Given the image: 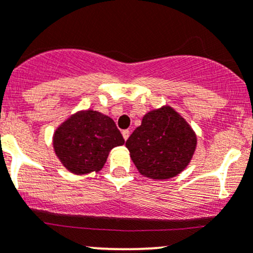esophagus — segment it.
<instances>
[{"instance_id": "esophagus-1", "label": "esophagus", "mask_w": 253, "mask_h": 253, "mask_svg": "<svg viewBox=\"0 0 253 253\" xmlns=\"http://www.w3.org/2000/svg\"><path fill=\"white\" fill-rule=\"evenodd\" d=\"M129 134H131V132H129L128 129H125V131H122V136H124L125 141H127V139H128Z\"/></svg>"}]
</instances>
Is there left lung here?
Wrapping results in <instances>:
<instances>
[{"mask_svg": "<svg viewBox=\"0 0 253 253\" xmlns=\"http://www.w3.org/2000/svg\"><path fill=\"white\" fill-rule=\"evenodd\" d=\"M126 147L139 174L152 180H169L192 160L197 134L181 114L164 105L143 116Z\"/></svg>", "mask_w": 253, "mask_h": 253, "instance_id": "1", "label": "left lung"}]
</instances>
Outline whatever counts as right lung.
<instances>
[{
	"mask_svg": "<svg viewBox=\"0 0 253 253\" xmlns=\"http://www.w3.org/2000/svg\"><path fill=\"white\" fill-rule=\"evenodd\" d=\"M125 143L114 120L96 110H79L53 132L52 145L61 164L75 175L103 169L112 148Z\"/></svg>",
	"mask_w": 253,
	"mask_h": 253,
	"instance_id": "right-lung-1",
	"label": "right lung"
}]
</instances>
